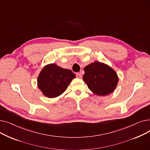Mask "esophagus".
Masks as SVG:
<instances>
[{
  "label": "esophagus",
  "instance_id": "obj_1",
  "mask_svg": "<svg viewBox=\"0 0 150 150\" xmlns=\"http://www.w3.org/2000/svg\"><path fill=\"white\" fill-rule=\"evenodd\" d=\"M76 78H81V75L79 73H77L76 74Z\"/></svg>",
  "mask_w": 150,
  "mask_h": 150
}]
</instances>
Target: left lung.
I'll return each mask as SVG.
<instances>
[{
    "label": "left lung",
    "instance_id": "1",
    "mask_svg": "<svg viewBox=\"0 0 150 150\" xmlns=\"http://www.w3.org/2000/svg\"><path fill=\"white\" fill-rule=\"evenodd\" d=\"M84 70L83 80L96 95L108 96L117 88L119 76L115 71L108 64L95 61L86 66Z\"/></svg>",
    "mask_w": 150,
    "mask_h": 150
}]
</instances>
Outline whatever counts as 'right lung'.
<instances>
[{
    "label": "right lung",
    "mask_w": 150,
    "mask_h": 150,
    "mask_svg": "<svg viewBox=\"0 0 150 150\" xmlns=\"http://www.w3.org/2000/svg\"><path fill=\"white\" fill-rule=\"evenodd\" d=\"M75 77L70 70L51 63L44 66L39 73L37 79L38 88L44 96L56 98L66 91Z\"/></svg>",
    "instance_id": "right-lung-1"
}]
</instances>
